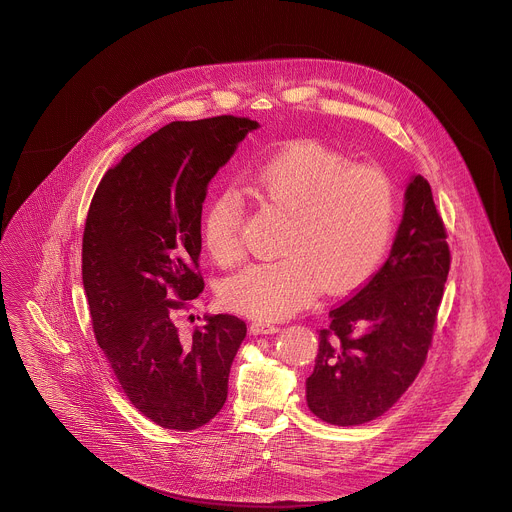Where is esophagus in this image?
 Masks as SVG:
<instances>
[{
	"mask_svg": "<svg viewBox=\"0 0 512 512\" xmlns=\"http://www.w3.org/2000/svg\"><path fill=\"white\" fill-rule=\"evenodd\" d=\"M249 332H251L253 336H259V334H275V332H279V328H277L275 324H269V322H253V324L249 326Z\"/></svg>",
	"mask_w": 512,
	"mask_h": 512,
	"instance_id": "34e87169",
	"label": "esophagus"
}]
</instances>
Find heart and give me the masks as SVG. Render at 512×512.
Listing matches in <instances>:
<instances>
[{
    "label": "heart",
    "mask_w": 512,
    "mask_h": 512,
    "mask_svg": "<svg viewBox=\"0 0 512 512\" xmlns=\"http://www.w3.org/2000/svg\"><path fill=\"white\" fill-rule=\"evenodd\" d=\"M251 194L287 216L283 259L251 263L231 275L223 302L249 318L283 320L312 304L320 287L342 294L369 281L393 243L399 202L377 168L352 166L318 143H296L253 168ZM243 200L218 192L206 206L202 241L216 263L241 257Z\"/></svg>",
    "instance_id": "heart-1"
}]
</instances>
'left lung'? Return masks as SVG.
I'll list each match as a JSON object with an SVG mask.
<instances>
[{"mask_svg": "<svg viewBox=\"0 0 512 512\" xmlns=\"http://www.w3.org/2000/svg\"><path fill=\"white\" fill-rule=\"evenodd\" d=\"M450 271V249L429 182L411 176L389 259L320 330L306 401L332 425L381 417L421 371Z\"/></svg>", "mask_w": 512, "mask_h": 512, "instance_id": "8db88e82", "label": "left lung"}]
</instances>
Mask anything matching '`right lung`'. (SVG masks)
Masks as SVG:
<instances>
[{"label": "right lung", "mask_w": 512, "mask_h": 512, "mask_svg": "<svg viewBox=\"0 0 512 512\" xmlns=\"http://www.w3.org/2000/svg\"><path fill=\"white\" fill-rule=\"evenodd\" d=\"M257 127L233 115L172 121L107 170L89 208L83 285L97 342L131 405L166 429L202 427L227 401L245 322L204 316L182 336L174 312L204 289L196 269L208 182Z\"/></svg>", "instance_id": "obj_1"}]
</instances>
